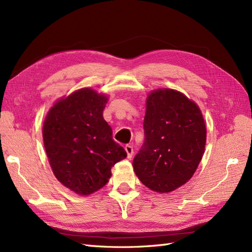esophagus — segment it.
Here are the masks:
<instances>
[{"label":"esophagus","instance_id":"obj_1","mask_svg":"<svg viewBox=\"0 0 252 252\" xmlns=\"http://www.w3.org/2000/svg\"><path fill=\"white\" fill-rule=\"evenodd\" d=\"M125 151L127 153V158L130 159L132 157V155H133V148H132V146L131 145H128V144L125 145Z\"/></svg>","mask_w":252,"mask_h":252}]
</instances>
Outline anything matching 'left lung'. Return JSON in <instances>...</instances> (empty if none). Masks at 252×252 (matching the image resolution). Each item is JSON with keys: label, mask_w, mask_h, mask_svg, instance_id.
<instances>
[{"label": "left lung", "mask_w": 252, "mask_h": 252, "mask_svg": "<svg viewBox=\"0 0 252 252\" xmlns=\"http://www.w3.org/2000/svg\"><path fill=\"white\" fill-rule=\"evenodd\" d=\"M144 143L132 166L143 185L172 192L192 178L205 153L206 125L194 101L172 89L149 94L144 118Z\"/></svg>", "instance_id": "8db88e82"}]
</instances>
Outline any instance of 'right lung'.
<instances>
[{"label":"right lung","mask_w":252,"mask_h":252,"mask_svg":"<svg viewBox=\"0 0 252 252\" xmlns=\"http://www.w3.org/2000/svg\"><path fill=\"white\" fill-rule=\"evenodd\" d=\"M107 97L80 89L52 107L43 124L44 148L56 178L80 195L109 181L111 167L127 157L103 118Z\"/></svg>","instance_id":"right-lung-1"}]
</instances>
